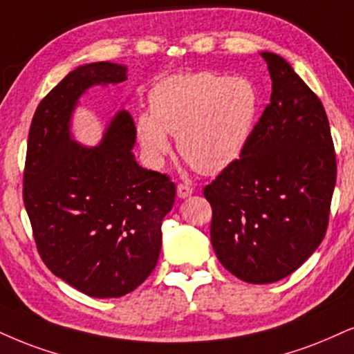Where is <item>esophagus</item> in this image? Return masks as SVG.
Masks as SVG:
<instances>
[{
  "mask_svg": "<svg viewBox=\"0 0 354 354\" xmlns=\"http://www.w3.org/2000/svg\"><path fill=\"white\" fill-rule=\"evenodd\" d=\"M192 194H194V189H192L190 185H187V184L177 185V197L178 198H187V197H190Z\"/></svg>",
  "mask_w": 354,
  "mask_h": 354,
  "instance_id": "1",
  "label": "esophagus"
}]
</instances>
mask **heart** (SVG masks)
Listing matches in <instances>:
<instances>
[{
    "instance_id": "b5f03b06",
    "label": "heart",
    "mask_w": 354,
    "mask_h": 354,
    "mask_svg": "<svg viewBox=\"0 0 354 354\" xmlns=\"http://www.w3.org/2000/svg\"><path fill=\"white\" fill-rule=\"evenodd\" d=\"M151 113L136 118L141 147L157 165L177 136L180 156L202 174H216L243 154L254 129L259 95L244 77L172 75L149 93Z\"/></svg>"
}]
</instances>
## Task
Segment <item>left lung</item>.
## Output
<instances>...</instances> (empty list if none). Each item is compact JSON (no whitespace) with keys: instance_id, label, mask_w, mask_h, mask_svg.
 Masks as SVG:
<instances>
[{"instance_id":"1","label":"left lung","mask_w":354,"mask_h":354,"mask_svg":"<svg viewBox=\"0 0 354 354\" xmlns=\"http://www.w3.org/2000/svg\"><path fill=\"white\" fill-rule=\"evenodd\" d=\"M270 103L239 159L203 189L210 238L225 269L250 283L281 281L325 238L337 159L320 98L289 62L261 52Z\"/></svg>"}]
</instances>
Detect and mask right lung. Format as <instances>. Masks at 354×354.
I'll list each match as a JSON object with an SVG mask.
<instances>
[{
	"mask_svg": "<svg viewBox=\"0 0 354 354\" xmlns=\"http://www.w3.org/2000/svg\"><path fill=\"white\" fill-rule=\"evenodd\" d=\"M124 80L126 67L111 62L72 71L39 103L26 152L23 198L41 259L97 299L121 297L146 281L176 202L169 176L134 159L136 126L128 111L116 113L97 147L72 139L71 118L85 90Z\"/></svg>",
	"mask_w": 354,
	"mask_h": 354,
	"instance_id": "obj_1",
	"label": "right lung"
}]
</instances>
